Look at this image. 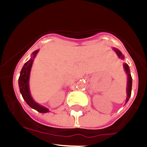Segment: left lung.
Here are the masks:
<instances>
[{
	"instance_id": "8db88e82",
	"label": "left lung",
	"mask_w": 147,
	"mask_h": 147,
	"mask_svg": "<svg viewBox=\"0 0 147 147\" xmlns=\"http://www.w3.org/2000/svg\"><path fill=\"white\" fill-rule=\"evenodd\" d=\"M114 51H115L117 55L119 56V57L121 59H124V55L121 54L120 51L116 49H113ZM124 67L125 69L126 73L127 74V99H126V103L128 102V100L129 99V97L131 96V91H132V76L130 74V71H129V67L128 66V65L124 63Z\"/></svg>"
}]
</instances>
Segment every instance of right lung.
<instances>
[{"label":"right lung","instance_id":"right-lung-1","mask_svg":"<svg viewBox=\"0 0 147 147\" xmlns=\"http://www.w3.org/2000/svg\"><path fill=\"white\" fill-rule=\"evenodd\" d=\"M39 51L37 50L33 52V57H32L28 62H26L23 65L21 71H20V77H19V88H20V93L22 94L23 99L25 100L26 102L32 108L34 109L37 111L42 113H45L49 112V110L46 107L41 106L38 103L35 102L32 97L31 96L29 91V76H30V71L32 68V63H33L34 59L36 54L38 53Z\"/></svg>","mask_w":147,"mask_h":147}]
</instances>
